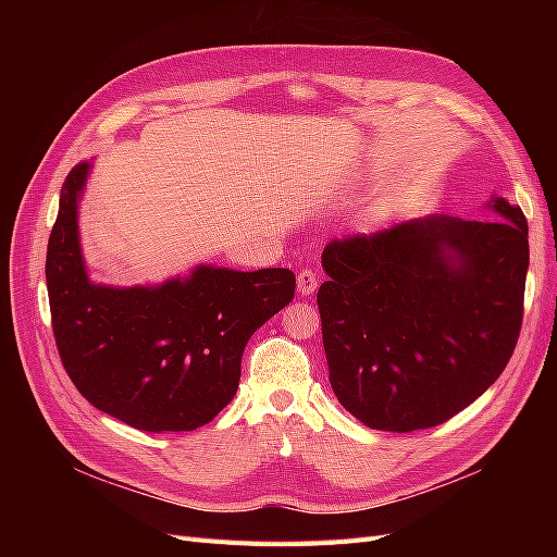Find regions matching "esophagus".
<instances>
[{
	"label": "esophagus",
	"mask_w": 557,
	"mask_h": 557,
	"mask_svg": "<svg viewBox=\"0 0 557 557\" xmlns=\"http://www.w3.org/2000/svg\"><path fill=\"white\" fill-rule=\"evenodd\" d=\"M318 288V274L311 272V269H301L297 274V290L301 295H313Z\"/></svg>",
	"instance_id": "obj_1"
}]
</instances>
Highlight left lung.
<instances>
[{"label": "left lung", "instance_id": "obj_1", "mask_svg": "<svg viewBox=\"0 0 557 557\" xmlns=\"http://www.w3.org/2000/svg\"><path fill=\"white\" fill-rule=\"evenodd\" d=\"M487 207L497 221L428 215L325 246L318 311L330 383L367 428L442 425L511 360L528 221L504 197Z\"/></svg>", "mask_w": 557, "mask_h": 557}]
</instances>
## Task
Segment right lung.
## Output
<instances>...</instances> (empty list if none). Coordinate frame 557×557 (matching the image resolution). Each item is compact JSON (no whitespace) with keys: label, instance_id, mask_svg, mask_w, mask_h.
I'll return each instance as SVG.
<instances>
[{"label":"right lung","instance_id":"add662e5","mask_svg":"<svg viewBox=\"0 0 557 557\" xmlns=\"http://www.w3.org/2000/svg\"><path fill=\"white\" fill-rule=\"evenodd\" d=\"M88 162L64 178L46 250L62 364L92 407L144 432H190L237 395L248 339L295 297L290 269L199 264L188 278L113 288L88 278L78 197Z\"/></svg>","mask_w":557,"mask_h":557}]
</instances>
